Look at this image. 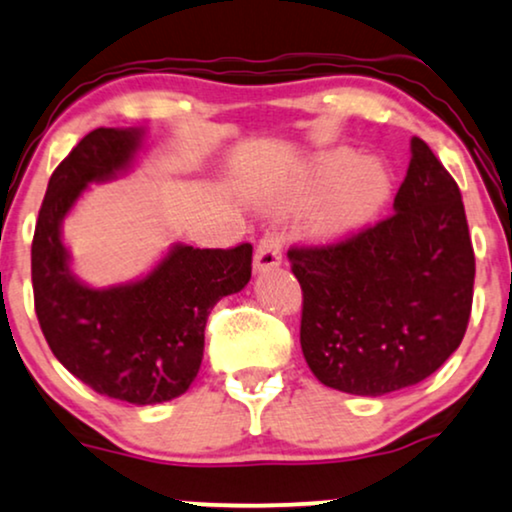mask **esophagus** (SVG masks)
I'll list each match as a JSON object with an SVG mask.
<instances>
[{"instance_id": "obj_1", "label": "esophagus", "mask_w": 512, "mask_h": 512, "mask_svg": "<svg viewBox=\"0 0 512 512\" xmlns=\"http://www.w3.org/2000/svg\"><path fill=\"white\" fill-rule=\"evenodd\" d=\"M281 252L283 243L278 234H274V231H271V234H264L255 250V271H267L278 267V264H281Z\"/></svg>"}]
</instances>
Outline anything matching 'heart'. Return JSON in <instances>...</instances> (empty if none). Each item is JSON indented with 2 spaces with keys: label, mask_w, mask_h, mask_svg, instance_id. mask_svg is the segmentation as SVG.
<instances>
[{
  "label": "heart",
  "mask_w": 512,
  "mask_h": 512,
  "mask_svg": "<svg viewBox=\"0 0 512 512\" xmlns=\"http://www.w3.org/2000/svg\"><path fill=\"white\" fill-rule=\"evenodd\" d=\"M333 188L321 210L323 234H345L364 226L383 210L390 198V172L375 160H359L352 151L323 155L309 177V189L316 196Z\"/></svg>",
  "instance_id": "b5f03b06"
}]
</instances>
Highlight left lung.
Wrapping results in <instances>:
<instances>
[{
    "instance_id": "8db88e82",
    "label": "left lung",
    "mask_w": 512,
    "mask_h": 512,
    "mask_svg": "<svg viewBox=\"0 0 512 512\" xmlns=\"http://www.w3.org/2000/svg\"><path fill=\"white\" fill-rule=\"evenodd\" d=\"M288 260L302 288V354L333 390H404L461 345L475 252L458 184L423 139H411L390 217L333 243L293 245Z\"/></svg>"
}]
</instances>
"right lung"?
Listing matches in <instances>:
<instances>
[{"mask_svg":"<svg viewBox=\"0 0 512 512\" xmlns=\"http://www.w3.org/2000/svg\"><path fill=\"white\" fill-rule=\"evenodd\" d=\"M141 129L89 132L51 174L32 236V293L54 357L103 397L160 404L189 390L205 326L222 297L250 281L252 245H174L141 281L96 290L70 274L61 222L92 181L127 170Z\"/></svg>","mask_w":512,"mask_h":512,"instance_id":"add662e5","label":"right lung"}]
</instances>
